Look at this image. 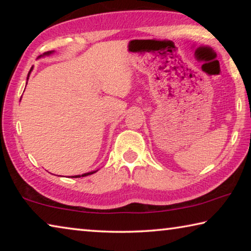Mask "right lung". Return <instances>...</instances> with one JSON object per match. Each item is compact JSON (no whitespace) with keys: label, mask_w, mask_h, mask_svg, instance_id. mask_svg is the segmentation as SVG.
I'll list each match as a JSON object with an SVG mask.
<instances>
[{"label":"right lung","mask_w":251,"mask_h":251,"mask_svg":"<svg viewBox=\"0 0 251 251\" xmlns=\"http://www.w3.org/2000/svg\"><path fill=\"white\" fill-rule=\"evenodd\" d=\"M54 52V50H50V52H46V53H44L43 55H40L39 57H42V56H45V55H50V54H52ZM33 70V67H31V70H29V72H28V75H27V79H28V76H29V74H31V71ZM27 84V83H26ZM97 171H94V172H90V173H85V174H82V175H76V176H72L73 178H79V177H85V176H88V175H92V174H94V173H96Z\"/></svg>","instance_id":"right-lung-1"}]
</instances>
